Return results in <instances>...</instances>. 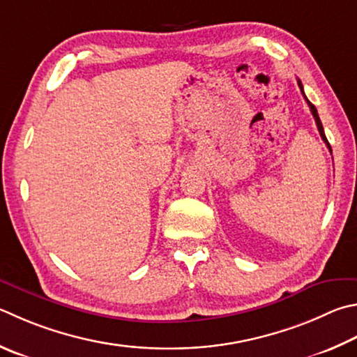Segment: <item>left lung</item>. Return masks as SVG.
Returning <instances> with one entry per match:
<instances>
[{
	"label": "left lung",
	"instance_id": "left-lung-1",
	"mask_svg": "<svg viewBox=\"0 0 357 357\" xmlns=\"http://www.w3.org/2000/svg\"><path fill=\"white\" fill-rule=\"evenodd\" d=\"M298 87L301 89V93H303V96H304V100H306V102L309 105V109H310V112H312V115H314V119H315V123H317V128H319V132H320V135H321V139L325 140V144L328 145V148H329V151L333 153V150H331V145L328 144V140H326V135H325V131H323V125H321V121H320V116H319V112H317V109H315V106L312 105V102H310L307 98H306V95H304V90H303V84H301V81L298 79Z\"/></svg>",
	"mask_w": 357,
	"mask_h": 357
}]
</instances>
